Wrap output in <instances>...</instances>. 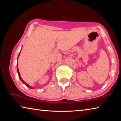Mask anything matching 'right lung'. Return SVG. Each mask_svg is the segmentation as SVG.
Returning a JSON list of instances; mask_svg holds the SVG:
<instances>
[{
	"instance_id": "right-lung-1",
	"label": "right lung",
	"mask_w": 121,
	"mask_h": 121,
	"mask_svg": "<svg viewBox=\"0 0 121 121\" xmlns=\"http://www.w3.org/2000/svg\"><path fill=\"white\" fill-rule=\"evenodd\" d=\"M19 55H20V53H19V56H18V58H19ZM18 59V58H17ZM17 65H18V63H17V73H18V75H19V78H20V80H21L22 82H23V83H24V84H25L26 86H27L28 87H29V88H30V89H32V87H30L29 85L28 84H26V83H25L23 81V79H22V78H21V76H20V73H19V69H18V68H17Z\"/></svg>"
}]
</instances>
